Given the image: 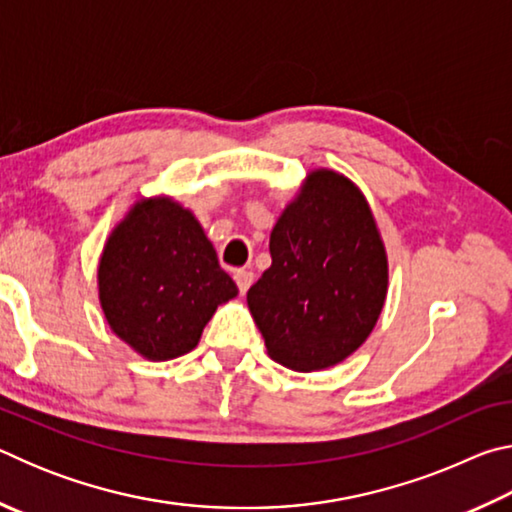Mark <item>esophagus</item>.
<instances>
[{
	"label": "esophagus",
	"mask_w": 512,
	"mask_h": 512,
	"mask_svg": "<svg viewBox=\"0 0 512 512\" xmlns=\"http://www.w3.org/2000/svg\"><path fill=\"white\" fill-rule=\"evenodd\" d=\"M253 280H255V275L250 273V271H246V268H239V271H235V282H237L241 296H244V293L250 289V284H253Z\"/></svg>",
	"instance_id": "obj_1"
}]
</instances>
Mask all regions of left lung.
Returning a JSON list of instances; mask_svg holds the SVG:
<instances>
[{
  "label": "left lung",
  "instance_id": "obj_1",
  "mask_svg": "<svg viewBox=\"0 0 512 512\" xmlns=\"http://www.w3.org/2000/svg\"><path fill=\"white\" fill-rule=\"evenodd\" d=\"M271 268L248 289L268 357L311 372L336 366L381 314L388 262L359 187L318 169L271 232Z\"/></svg>",
  "mask_w": 512,
  "mask_h": 512
}]
</instances>
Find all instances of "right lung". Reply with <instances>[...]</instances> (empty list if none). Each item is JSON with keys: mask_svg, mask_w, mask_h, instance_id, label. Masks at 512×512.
<instances>
[{"mask_svg": "<svg viewBox=\"0 0 512 512\" xmlns=\"http://www.w3.org/2000/svg\"><path fill=\"white\" fill-rule=\"evenodd\" d=\"M237 284L201 223L171 198H146L112 232L99 262V300L112 332L151 361L194 350Z\"/></svg>", "mask_w": 512, "mask_h": 512, "instance_id": "right-lung-1", "label": "right lung"}]
</instances>
